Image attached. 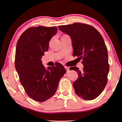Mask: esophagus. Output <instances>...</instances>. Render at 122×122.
<instances>
[{
	"label": "esophagus",
	"mask_w": 122,
	"mask_h": 122,
	"mask_svg": "<svg viewBox=\"0 0 122 122\" xmlns=\"http://www.w3.org/2000/svg\"><path fill=\"white\" fill-rule=\"evenodd\" d=\"M64 68H65V69L66 70L67 72H68V71H69V70H70L69 67H68V66H64Z\"/></svg>",
	"instance_id": "obj_1"
}]
</instances>
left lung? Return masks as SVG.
<instances>
[{
  "instance_id": "left-lung-1",
  "label": "left lung",
  "mask_w": 122,
  "mask_h": 122,
  "mask_svg": "<svg viewBox=\"0 0 122 122\" xmlns=\"http://www.w3.org/2000/svg\"><path fill=\"white\" fill-rule=\"evenodd\" d=\"M62 32L70 37L73 56L82 59V71L76 66L78 78L73 83L76 94L85 100L97 98L105 88L107 82L110 66L108 52L100 32L91 25L81 23L60 25Z\"/></svg>"
}]
</instances>
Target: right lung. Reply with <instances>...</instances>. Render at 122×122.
<instances>
[{
    "instance_id": "add662e5",
    "label": "right lung",
    "mask_w": 122,
    "mask_h": 122,
    "mask_svg": "<svg viewBox=\"0 0 122 122\" xmlns=\"http://www.w3.org/2000/svg\"><path fill=\"white\" fill-rule=\"evenodd\" d=\"M57 31L56 27L29 28L20 36L17 43L15 68L20 82L28 95L40 102L55 94L60 80L66 72L60 63L46 69L41 60Z\"/></svg>"
}]
</instances>
